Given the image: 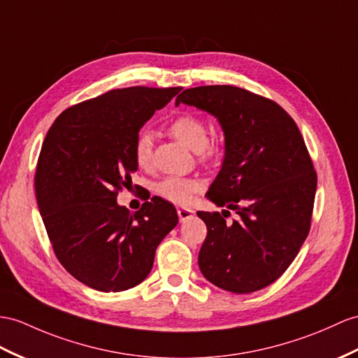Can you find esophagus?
Returning a JSON list of instances; mask_svg holds the SVG:
<instances>
[{"mask_svg":"<svg viewBox=\"0 0 358 358\" xmlns=\"http://www.w3.org/2000/svg\"><path fill=\"white\" fill-rule=\"evenodd\" d=\"M178 215H179V220L180 222H185V220L191 219V217L194 215V211H191V209H187V208H179L178 209Z\"/></svg>","mask_w":358,"mask_h":358,"instance_id":"esophagus-1","label":"esophagus"}]
</instances>
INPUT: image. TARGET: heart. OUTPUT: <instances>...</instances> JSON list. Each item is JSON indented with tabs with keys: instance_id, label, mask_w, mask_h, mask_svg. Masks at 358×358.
<instances>
[{
	"instance_id": "obj_1",
	"label": "heart",
	"mask_w": 358,
	"mask_h": 358,
	"mask_svg": "<svg viewBox=\"0 0 358 358\" xmlns=\"http://www.w3.org/2000/svg\"><path fill=\"white\" fill-rule=\"evenodd\" d=\"M169 134L176 138L188 149L200 152L203 158L213 156L217 150V145L214 141L206 139V123L202 117L196 115V113L185 112L180 113L179 117L170 121L167 127ZM153 156V141L150 134L143 132L139 134L135 145H134V158L139 169H147L152 164ZM200 189V182L191 178H179V176H170L162 179L158 185H156V193L165 200L176 205H187L191 202L194 193Z\"/></svg>"
}]
</instances>
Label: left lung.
<instances>
[{"instance_id":"1","label":"left lung","mask_w":358,"mask_h":358,"mask_svg":"<svg viewBox=\"0 0 358 358\" xmlns=\"http://www.w3.org/2000/svg\"><path fill=\"white\" fill-rule=\"evenodd\" d=\"M185 103L223 129L224 159L206 197L220 213L199 211L206 238L200 272L232 293H252L280 278L310 232L317 174L293 118L280 104L231 85L185 90ZM232 208L239 219L226 224Z\"/></svg>"}]
</instances>
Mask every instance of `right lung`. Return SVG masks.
Listing matches in <instances>:
<instances>
[{
	"mask_svg": "<svg viewBox=\"0 0 358 358\" xmlns=\"http://www.w3.org/2000/svg\"><path fill=\"white\" fill-rule=\"evenodd\" d=\"M182 88L112 90L56 118L34 174L42 222L55 254L77 281L99 292L143 282L178 213L158 196L132 214L117 203L132 185L139 130Z\"/></svg>",
	"mask_w": 358,
	"mask_h": 358,
	"instance_id": "add662e5",
	"label": "right lung"
}]
</instances>
